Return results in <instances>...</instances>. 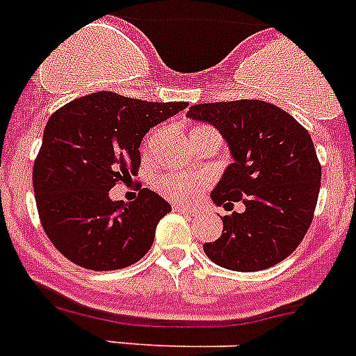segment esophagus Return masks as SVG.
<instances>
[{"label": "esophagus", "mask_w": 356, "mask_h": 356, "mask_svg": "<svg viewBox=\"0 0 356 356\" xmlns=\"http://www.w3.org/2000/svg\"><path fill=\"white\" fill-rule=\"evenodd\" d=\"M173 211H181V213H188V215L195 213V210H193V208H188V206H184V204H173Z\"/></svg>", "instance_id": "1"}]
</instances>
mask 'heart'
<instances>
[{
	"instance_id": "b5f03b06",
	"label": "heart",
	"mask_w": 356,
	"mask_h": 356,
	"mask_svg": "<svg viewBox=\"0 0 356 356\" xmlns=\"http://www.w3.org/2000/svg\"><path fill=\"white\" fill-rule=\"evenodd\" d=\"M202 130H211L210 127H197L193 128L192 134L202 132ZM159 137V134L155 132L152 136L150 143H154ZM155 188L163 193L164 197H168L170 201L177 202H190L193 199L206 192L208 188V177L201 175V173H186V172H166L161 173L159 177L155 179Z\"/></svg>"
}]
</instances>
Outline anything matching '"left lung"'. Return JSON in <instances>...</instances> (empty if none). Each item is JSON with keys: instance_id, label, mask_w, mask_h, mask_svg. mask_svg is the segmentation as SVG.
I'll use <instances>...</instances> for the list:
<instances>
[{"instance_id": "left-lung-1", "label": "left lung", "mask_w": 356, "mask_h": 356, "mask_svg": "<svg viewBox=\"0 0 356 356\" xmlns=\"http://www.w3.org/2000/svg\"><path fill=\"white\" fill-rule=\"evenodd\" d=\"M186 118L219 128L235 163L211 192L215 204L244 211L222 217V235L204 253L234 271H259L284 261L312 226L321 163L306 128L259 99L193 104Z\"/></svg>"}]
</instances>
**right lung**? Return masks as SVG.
Here are the masks:
<instances>
[{"label":"right lung","instance_id":"1","mask_svg":"<svg viewBox=\"0 0 356 356\" xmlns=\"http://www.w3.org/2000/svg\"><path fill=\"white\" fill-rule=\"evenodd\" d=\"M186 106L95 92L50 115L32 184L41 226L61 255L94 271L121 270L146 255L172 206L148 188L132 202L112 201L108 192L137 173L146 132Z\"/></svg>","mask_w":356,"mask_h":356}]
</instances>
